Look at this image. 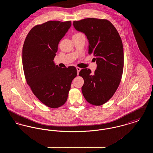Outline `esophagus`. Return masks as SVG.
<instances>
[{"instance_id":"34e87169","label":"esophagus","mask_w":153,"mask_h":153,"mask_svg":"<svg viewBox=\"0 0 153 153\" xmlns=\"http://www.w3.org/2000/svg\"><path fill=\"white\" fill-rule=\"evenodd\" d=\"M76 69H77V74H79V73L80 72V71H81V68H79V67H77L76 68Z\"/></svg>"}]
</instances>
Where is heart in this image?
Instances as JSON below:
<instances>
[{"instance_id":"b5f03b06","label":"heart","mask_w":153,"mask_h":153,"mask_svg":"<svg viewBox=\"0 0 153 153\" xmlns=\"http://www.w3.org/2000/svg\"><path fill=\"white\" fill-rule=\"evenodd\" d=\"M80 34V33H77V34ZM76 34H74V35H76Z\"/></svg>"}]
</instances>
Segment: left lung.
<instances>
[{
	"instance_id": "left-lung-1",
	"label": "left lung",
	"mask_w": 153,
	"mask_h": 153,
	"mask_svg": "<svg viewBox=\"0 0 153 153\" xmlns=\"http://www.w3.org/2000/svg\"><path fill=\"white\" fill-rule=\"evenodd\" d=\"M73 25L87 36L88 53L94 54L97 64L94 73L87 68L80 71L79 76L84 80L82 94L89 103L101 105L112 97L121 81L124 66L121 38L106 19L86 18L73 21Z\"/></svg>"
}]
</instances>
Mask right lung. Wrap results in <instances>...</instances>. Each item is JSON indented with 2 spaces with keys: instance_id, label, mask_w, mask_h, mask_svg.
I'll list each match as a JSON object with an SVG mask.
<instances>
[{
  "instance_id": "obj_1",
  "label": "right lung",
  "mask_w": 153,
  "mask_h": 153,
  "mask_svg": "<svg viewBox=\"0 0 153 153\" xmlns=\"http://www.w3.org/2000/svg\"><path fill=\"white\" fill-rule=\"evenodd\" d=\"M71 22L48 21L34 26L23 46L22 64L27 84L36 97L46 106L56 108L65 103L73 79L74 66L59 68L54 58L60 40Z\"/></svg>"
}]
</instances>
